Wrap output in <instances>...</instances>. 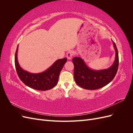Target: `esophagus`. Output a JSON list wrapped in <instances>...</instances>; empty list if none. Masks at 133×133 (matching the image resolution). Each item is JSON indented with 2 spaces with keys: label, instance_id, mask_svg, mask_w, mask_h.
I'll return each mask as SVG.
<instances>
[{
  "label": "esophagus",
  "instance_id": "1",
  "mask_svg": "<svg viewBox=\"0 0 133 133\" xmlns=\"http://www.w3.org/2000/svg\"><path fill=\"white\" fill-rule=\"evenodd\" d=\"M74 55V51H68L66 54V57L68 59H71V58L73 57Z\"/></svg>",
  "mask_w": 133,
  "mask_h": 133
}]
</instances>
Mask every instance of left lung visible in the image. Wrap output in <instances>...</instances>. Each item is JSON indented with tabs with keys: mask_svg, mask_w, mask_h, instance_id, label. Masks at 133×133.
Here are the masks:
<instances>
[{
	"mask_svg": "<svg viewBox=\"0 0 133 133\" xmlns=\"http://www.w3.org/2000/svg\"><path fill=\"white\" fill-rule=\"evenodd\" d=\"M112 42L115 50V58L112 65L108 69H91L80 57H76L73 59L74 77L77 85L85 89L96 90L107 85L114 78L118 69L119 57L115 44L112 40Z\"/></svg>",
	"mask_w": 133,
	"mask_h": 133,
	"instance_id": "8db88e82",
	"label": "left lung"
}]
</instances>
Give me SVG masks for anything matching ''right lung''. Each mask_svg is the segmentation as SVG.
I'll use <instances>...</instances> for the list:
<instances>
[{"mask_svg": "<svg viewBox=\"0 0 133 133\" xmlns=\"http://www.w3.org/2000/svg\"><path fill=\"white\" fill-rule=\"evenodd\" d=\"M18 45L15 54V66L18 75L26 85L38 90H48L57 85L59 76L67 59L57 60L47 70L39 73H31L23 70L18 63L17 53Z\"/></svg>", "mask_w": 133, "mask_h": 133, "instance_id": "obj_1", "label": "right lung"}]
</instances>
